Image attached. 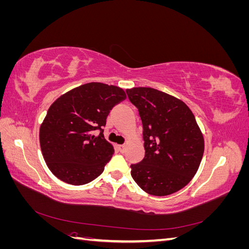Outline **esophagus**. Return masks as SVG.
Here are the masks:
<instances>
[{"mask_svg": "<svg viewBox=\"0 0 249 249\" xmlns=\"http://www.w3.org/2000/svg\"><path fill=\"white\" fill-rule=\"evenodd\" d=\"M118 149L122 153H124L125 152V145H118Z\"/></svg>", "mask_w": 249, "mask_h": 249, "instance_id": "esophagus-1", "label": "esophagus"}]
</instances>
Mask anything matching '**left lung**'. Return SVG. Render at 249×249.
I'll list each match as a JSON object with an SVG mask.
<instances>
[{
  "label": "left lung",
  "instance_id": "1",
  "mask_svg": "<svg viewBox=\"0 0 249 249\" xmlns=\"http://www.w3.org/2000/svg\"><path fill=\"white\" fill-rule=\"evenodd\" d=\"M139 111L145 156L131 165L143 191L165 196L184 188L196 173L205 140L192 111L177 97L149 87L126 89Z\"/></svg>",
  "mask_w": 249,
  "mask_h": 249
}]
</instances>
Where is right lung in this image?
Instances as JSON below:
<instances>
[{"instance_id": "obj_1", "label": "right lung", "mask_w": 249, "mask_h": 249, "mask_svg": "<svg viewBox=\"0 0 249 249\" xmlns=\"http://www.w3.org/2000/svg\"><path fill=\"white\" fill-rule=\"evenodd\" d=\"M122 88L87 83L64 93L51 105L39 130L43 159L59 179L85 185L104 171L114 154L103 127L115 105L125 100ZM94 130H100L97 137Z\"/></svg>"}]
</instances>
